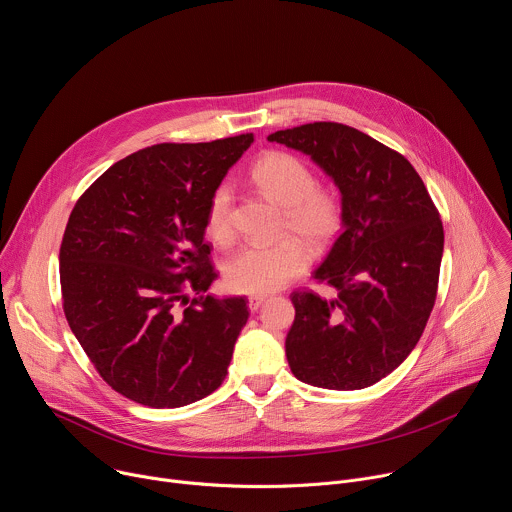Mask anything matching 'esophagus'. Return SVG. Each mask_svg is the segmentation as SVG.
Wrapping results in <instances>:
<instances>
[{"instance_id": "obj_1", "label": "esophagus", "mask_w": 512, "mask_h": 512, "mask_svg": "<svg viewBox=\"0 0 512 512\" xmlns=\"http://www.w3.org/2000/svg\"><path fill=\"white\" fill-rule=\"evenodd\" d=\"M267 300V296H263V294H255V296H249V310L251 312H257L261 306H263V302Z\"/></svg>"}]
</instances>
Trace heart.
<instances>
[{"instance_id":"b5f03b06","label":"heart","mask_w":512,"mask_h":512,"mask_svg":"<svg viewBox=\"0 0 512 512\" xmlns=\"http://www.w3.org/2000/svg\"><path fill=\"white\" fill-rule=\"evenodd\" d=\"M255 186L279 204L287 229L312 249L324 247L340 227V200L318 186L306 162L285 152H269L251 168ZM233 192L227 184L216 186L206 206V235L227 245L233 241ZM308 265L304 247L294 239L277 243H249L225 265V281L237 294H271L298 277Z\"/></svg>"}]
</instances>
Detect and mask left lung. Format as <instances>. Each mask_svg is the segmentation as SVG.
<instances>
[{
	"label": "left lung",
	"instance_id": "left-lung-1",
	"mask_svg": "<svg viewBox=\"0 0 512 512\" xmlns=\"http://www.w3.org/2000/svg\"><path fill=\"white\" fill-rule=\"evenodd\" d=\"M267 139L310 156L342 202L340 235L314 271L334 296L291 294L289 369L320 389L371 387L409 356L433 310L444 253L440 212L401 154L354 127L318 121Z\"/></svg>",
	"mask_w": 512,
	"mask_h": 512
}]
</instances>
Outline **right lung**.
<instances>
[{
    "mask_svg": "<svg viewBox=\"0 0 512 512\" xmlns=\"http://www.w3.org/2000/svg\"><path fill=\"white\" fill-rule=\"evenodd\" d=\"M251 143L253 133L152 145L113 164L70 212L64 316L103 381L139 405L184 407L227 377L249 310L245 298L204 296L216 279L204 223Z\"/></svg>",
    "mask_w": 512,
    "mask_h": 512,
    "instance_id": "right-lung-1",
    "label": "right lung"
}]
</instances>
